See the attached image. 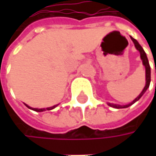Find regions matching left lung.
Here are the masks:
<instances>
[{"mask_svg":"<svg viewBox=\"0 0 156 156\" xmlns=\"http://www.w3.org/2000/svg\"><path fill=\"white\" fill-rule=\"evenodd\" d=\"M130 38L132 40V41L134 42V44H135V48L138 50V51L140 52V56H141V61H142V64H143V66L145 67V71H146V84H145V87L144 88L142 89V91L141 92V94L135 98L133 101H131L130 103L127 105H119V104H114V103H110V102H108V106H110L112 108H128L129 106H131V105H133L135 102H136L137 101H139L140 98H141V96L144 94V93L147 91V89L149 87V85H150V81H151V70H150V66H149V62H148V60H147V55H146V53L145 51L143 50V48H142V47H141L140 44H139V42L136 41L135 39H134L132 36H130ZM156 72V70H155Z\"/></svg>","mask_w":156,"mask_h":156,"instance_id":"1","label":"left lung"}]
</instances>
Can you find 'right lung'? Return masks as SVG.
Instances as JSON below:
<instances>
[{
  "instance_id": "add662e5",
  "label": "right lung",
  "mask_w": 156,
  "mask_h": 156,
  "mask_svg": "<svg viewBox=\"0 0 156 156\" xmlns=\"http://www.w3.org/2000/svg\"><path fill=\"white\" fill-rule=\"evenodd\" d=\"M25 104V103H24ZM59 104L57 105H55V106H53V107H50V108H31V107H29L28 105L25 104V106L28 108H30V109H32L34 111H36V112H43V111H46V110H52V109H54L55 108H56L57 106Z\"/></svg>"
}]
</instances>
